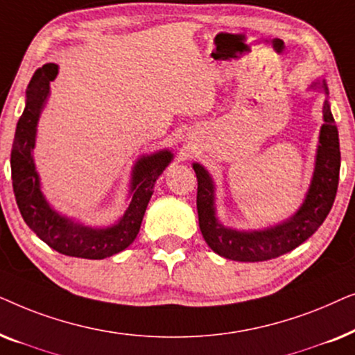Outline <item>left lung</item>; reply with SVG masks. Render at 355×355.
I'll use <instances>...</instances> for the list:
<instances>
[{
    "label": "left lung",
    "instance_id": "left-lung-1",
    "mask_svg": "<svg viewBox=\"0 0 355 355\" xmlns=\"http://www.w3.org/2000/svg\"><path fill=\"white\" fill-rule=\"evenodd\" d=\"M322 89L328 92L324 82ZM323 118L324 124L320 132L317 166L307 198L289 221L276 227L254 232H237L223 227L215 218L211 179L200 164H193V171L197 174L198 226L211 250L236 261L270 260L295 249L322 226L336 198L341 168L338 128L328 101H324Z\"/></svg>",
    "mask_w": 355,
    "mask_h": 355
}]
</instances>
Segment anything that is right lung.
<instances>
[{
    "label": "right lung",
    "instance_id": "add662e5",
    "mask_svg": "<svg viewBox=\"0 0 355 355\" xmlns=\"http://www.w3.org/2000/svg\"><path fill=\"white\" fill-rule=\"evenodd\" d=\"M56 74L58 66L55 62H48L35 71L27 87L26 110L17 123L11 150L14 196L24 221L51 249L62 255L101 260L124 250L137 237L155 182L171 162L173 155L164 150L152 157H145L135 164L132 200L123 220L116 226L108 230H89L58 215L42 196L32 158L38 114L50 94V82Z\"/></svg>",
    "mask_w": 355,
    "mask_h": 355
}]
</instances>
